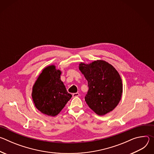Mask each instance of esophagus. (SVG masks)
<instances>
[{
  "label": "esophagus",
  "mask_w": 154,
  "mask_h": 154,
  "mask_svg": "<svg viewBox=\"0 0 154 154\" xmlns=\"http://www.w3.org/2000/svg\"><path fill=\"white\" fill-rule=\"evenodd\" d=\"M79 96H80V94L78 93H75L72 94V97H78Z\"/></svg>",
  "instance_id": "esophagus-1"
}]
</instances>
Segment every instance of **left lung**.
Masks as SVG:
<instances>
[{
    "label": "left lung",
    "instance_id": "8db88e82",
    "mask_svg": "<svg viewBox=\"0 0 154 154\" xmlns=\"http://www.w3.org/2000/svg\"><path fill=\"white\" fill-rule=\"evenodd\" d=\"M79 67L89 87L85 97L88 105L99 116L113 110L122 93V80L116 69L103 60L80 63Z\"/></svg>",
    "mask_w": 154,
    "mask_h": 154
}]
</instances>
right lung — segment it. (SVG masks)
<instances>
[{
    "mask_svg": "<svg viewBox=\"0 0 154 154\" xmlns=\"http://www.w3.org/2000/svg\"><path fill=\"white\" fill-rule=\"evenodd\" d=\"M61 74L55 65L48 66L33 86L32 97L36 108L50 116H57L72 97L60 79Z\"/></svg>",
    "mask_w": 154,
    "mask_h": 154,
    "instance_id": "right-lung-1",
    "label": "right lung"
}]
</instances>
